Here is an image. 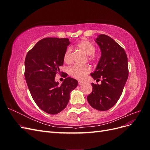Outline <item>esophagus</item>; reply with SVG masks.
<instances>
[{"mask_svg":"<svg viewBox=\"0 0 150 150\" xmlns=\"http://www.w3.org/2000/svg\"><path fill=\"white\" fill-rule=\"evenodd\" d=\"M83 81H78V84H79V86H81V85H82V84H83Z\"/></svg>","mask_w":150,"mask_h":150,"instance_id":"obj_1","label":"esophagus"}]
</instances>
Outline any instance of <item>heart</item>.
<instances>
[{"instance_id": "1", "label": "heart", "mask_w": 150, "mask_h": 150, "mask_svg": "<svg viewBox=\"0 0 150 150\" xmlns=\"http://www.w3.org/2000/svg\"><path fill=\"white\" fill-rule=\"evenodd\" d=\"M77 46L87 54L88 61L94 62L97 59V56L94 54L96 47L94 45L88 40H83L77 44ZM64 61L66 63H70L72 61V49L71 47L67 48L64 54ZM91 71V68L87 65L79 66L74 65L69 69V74L72 78L82 80L84 77L88 74Z\"/></svg>"}]
</instances>
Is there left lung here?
Segmentation results:
<instances>
[{
	"instance_id": "obj_1",
	"label": "left lung",
	"mask_w": 150,
	"mask_h": 150,
	"mask_svg": "<svg viewBox=\"0 0 150 150\" xmlns=\"http://www.w3.org/2000/svg\"><path fill=\"white\" fill-rule=\"evenodd\" d=\"M101 56L96 70L91 74L94 79L101 78V84L91 83L93 91L87 99L99 111L110 110L119 100L128 78V58L124 49L110 36L99 35L96 39Z\"/></svg>"
}]
</instances>
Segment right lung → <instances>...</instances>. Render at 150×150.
<instances>
[{
    "instance_id": "obj_1",
    "label": "right lung",
    "mask_w": 150,
    "mask_h": 150,
    "mask_svg": "<svg viewBox=\"0 0 150 150\" xmlns=\"http://www.w3.org/2000/svg\"><path fill=\"white\" fill-rule=\"evenodd\" d=\"M69 44L67 38H44L36 43L25 59L24 76L31 96L39 108L50 115L64 110L71 91L78 84V81L69 77L61 85L55 81Z\"/></svg>"
}]
</instances>
